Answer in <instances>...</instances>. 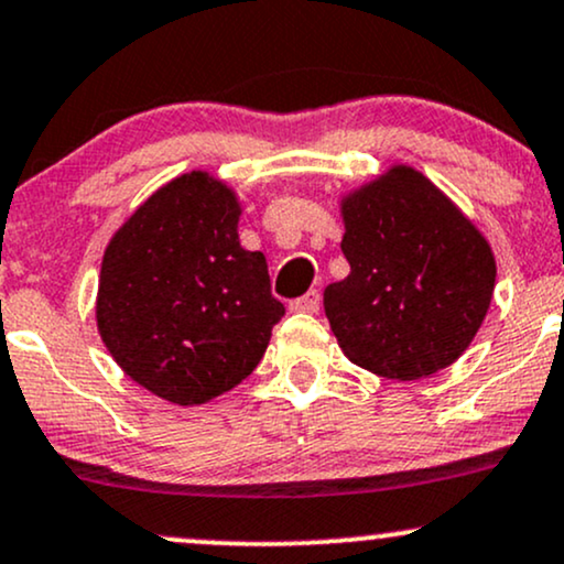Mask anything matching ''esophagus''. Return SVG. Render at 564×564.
Here are the masks:
<instances>
[{
	"instance_id": "1",
	"label": "esophagus",
	"mask_w": 564,
	"mask_h": 564,
	"mask_svg": "<svg viewBox=\"0 0 564 564\" xmlns=\"http://www.w3.org/2000/svg\"><path fill=\"white\" fill-rule=\"evenodd\" d=\"M291 310L294 312H317L321 310V291H307V294L300 296V300L291 302Z\"/></svg>"
}]
</instances>
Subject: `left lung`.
Instances as JSON below:
<instances>
[{
  "instance_id": "left-lung-1",
  "label": "left lung",
  "mask_w": 564,
  "mask_h": 564,
  "mask_svg": "<svg viewBox=\"0 0 564 564\" xmlns=\"http://www.w3.org/2000/svg\"><path fill=\"white\" fill-rule=\"evenodd\" d=\"M349 275L323 294L349 362L420 381L470 347L494 300L491 243L431 178L391 165L338 202Z\"/></svg>"
}]
</instances>
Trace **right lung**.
<instances>
[{"mask_svg":"<svg viewBox=\"0 0 564 564\" xmlns=\"http://www.w3.org/2000/svg\"><path fill=\"white\" fill-rule=\"evenodd\" d=\"M241 199L207 171L141 202L101 257L97 330L120 370L171 404L220 397L252 372L283 304L239 241Z\"/></svg>","mask_w":564,"mask_h":564,"instance_id":"add662e5","label":"right lung"}]
</instances>
